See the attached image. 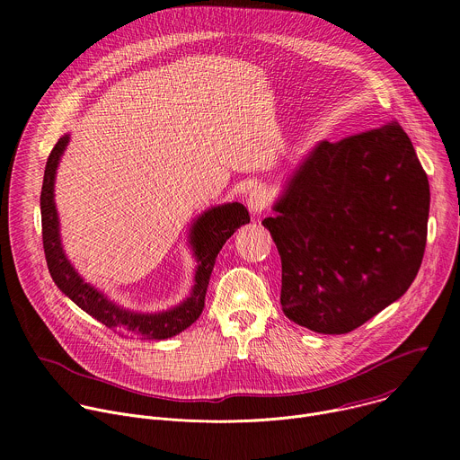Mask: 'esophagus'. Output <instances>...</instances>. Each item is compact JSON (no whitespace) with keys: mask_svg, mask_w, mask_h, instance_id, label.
Returning a JSON list of instances; mask_svg holds the SVG:
<instances>
[{"mask_svg":"<svg viewBox=\"0 0 460 460\" xmlns=\"http://www.w3.org/2000/svg\"><path fill=\"white\" fill-rule=\"evenodd\" d=\"M245 204H247L251 215H261V211H264L270 204L268 189L261 187V185L251 189L249 194H247V199H245Z\"/></svg>","mask_w":460,"mask_h":460,"instance_id":"34e87169","label":"esophagus"}]
</instances>
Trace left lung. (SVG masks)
Segmentation results:
<instances>
[{
	"instance_id": "8db88e82",
	"label": "left lung",
	"mask_w": 460,
	"mask_h": 460,
	"mask_svg": "<svg viewBox=\"0 0 460 460\" xmlns=\"http://www.w3.org/2000/svg\"><path fill=\"white\" fill-rule=\"evenodd\" d=\"M266 218L280 260L284 314L323 335L357 330L415 280L428 236L429 183L397 121L322 140Z\"/></svg>"
}]
</instances>
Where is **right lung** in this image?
<instances>
[{
    "instance_id": "add662e5",
    "label": "right lung",
    "mask_w": 460,
    "mask_h": 460,
    "mask_svg": "<svg viewBox=\"0 0 460 460\" xmlns=\"http://www.w3.org/2000/svg\"><path fill=\"white\" fill-rule=\"evenodd\" d=\"M69 140L71 135H63L50 151L40 196L43 249L54 284L78 307L118 333L149 341H164L181 333L202 314L215 260L227 238L240 226L249 222L247 209L238 202H231L211 208L200 217H196L189 229V245L199 266L194 271V286L189 296L178 305L158 313L130 311L107 298L94 286L87 284L63 251L59 238V218L54 204V181L61 155L65 153V147L69 146Z\"/></svg>"
}]
</instances>
